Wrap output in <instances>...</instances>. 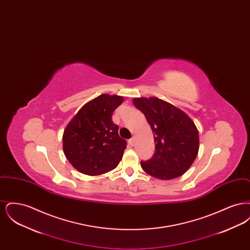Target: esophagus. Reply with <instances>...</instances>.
<instances>
[{
    "mask_svg": "<svg viewBox=\"0 0 250 250\" xmlns=\"http://www.w3.org/2000/svg\"><path fill=\"white\" fill-rule=\"evenodd\" d=\"M128 143L130 144L131 146H133V145H134V143H135V140H134V138H131L130 140L128 141Z\"/></svg>",
    "mask_w": 250,
    "mask_h": 250,
    "instance_id": "1",
    "label": "esophagus"
}]
</instances>
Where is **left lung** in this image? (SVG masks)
I'll list each match as a JSON object with an SVG mask.
<instances>
[{"instance_id": "left-lung-1", "label": "left lung", "mask_w": 250, "mask_h": 250, "mask_svg": "<svg viewBox=\"0 0 250 250\" xmlns=\"http://www.w3.org/2000/svg\"><path fill=\"white\" fill-rule=\"evenodd\" d=\"M155 137V153L141 161L143 170L161 180L183 175L199 152V132L194 122L178 107L157 97L134 98Z\"/></svg>"}]
</instances>
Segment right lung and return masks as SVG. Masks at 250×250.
Returning a JSON list of instances; mask_svg holds the SVG:
<instances>
[{"label": "right lung", "mask_w": 250, "mask_h": 250, "mask_svg": "<svg viewBox=\"0 0 250 250\" xmlns=\"http://www.w3.org/2000/svg\"><path fill=\"white\" fill-rule=\"evenodd\" d=\"M123 102V96L99 95L86 103L65 127L63 153L80 172L100 175L118 166L127 143L120 137L111 115Z\"/></svg>", "instance_id": "right-lung-1"}]
</instances>
